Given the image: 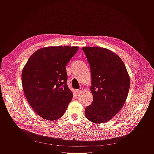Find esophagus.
I'll use <instances>...</instances> for the list:
<instances>
[{
	"label": "esophagus",
	"instance_id": "1",
	"mask_svg": "<svg viewBox=\"0 0 154 154\" xmlns=\"http://www.w3.org/2000/svg\"><path fill=\"white\" fill-rule=\"evenodd\" d=\"M83 90V88H82V87H81V88H79V89H78V90H76V92L77 93V94H79V93L82 92Z\"/></svg>",
	"mask_w": 154,
	"mask_h": 154
}]
</instances>
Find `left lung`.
I'll return each mask as SVG.
<instances>
[{
    "instance_id": "obj_1",
    "label": "left lung",
    "mask_w": 154,
    "mask_h": 154,
    "mask_svg": "<svg viewBox=\"0 0 154 154\" xmlns=\"http://www.w3.org/2000/svg\"><path fill=\"white\" fill-rule=\"evenodd\" d=\"M89 63L93 101L86 106L87 119L95 123L109 122L122 109L127 100L130 78L122 60L103 48H82Z\"/></svg>"
}]
</instances>
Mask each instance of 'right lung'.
<instances>
[{
  "mask_svg": "<svg viewBox=\"0 0 154 154\" xmlns=\"http://www.w3.org/2000/svg\"><path fill=\"white\" fill-rule=\"evenodd\" d=\"M78 47L58 46L37 50L22 72L27 101L43 119L54 121L66 112L73 95L67 84L66 66Z\"/></svg>",
  "mask_w": 154,
  "mask_h": 154,
  "instance_id": "add662e5",
  "label": "right lung"
}]
</instances>
